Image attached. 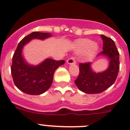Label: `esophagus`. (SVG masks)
Instances as JSON below:
<instances>
[{"label":"esophagus","mask_w":130,"mask_h":130,"mask_svg":"<svg viewBox=\"0 0 130 130\" xmlns=\"http://www.w3.org/2000/svg\"><path fill=\"white\" fill-rule=\"evenodd\" d=\"M67 63L69 64H73L76 63V59H75V57H72L70 58H69L67 60Z\"/></svg>","instance_id":"obj_1"}]
</instances>
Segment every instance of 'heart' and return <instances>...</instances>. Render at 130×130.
<instances>
[{
    "label": "heart",
    "mask_w": 130,
    "mask_h": 130,
    "mask_svg": "<svg viewBox=\"0 0 130 130\" xmlns=\"http://www.w3.org/2000/svg\"><path fill=\"white\" fill-rule=\"evenodd\" d=\"M77 51L79 53H83L88 51L86 54V57L89 58L92 56L96 47L95 43L88 39H81L76 42Z\"/></svg>",
    "instance_id": "heart-1"
}]
</instances>
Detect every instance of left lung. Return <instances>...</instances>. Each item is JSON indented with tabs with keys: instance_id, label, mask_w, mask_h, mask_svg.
<instances>
[{
	"instance_id": "8db88e82",
	"label": "left lung",
	"mask_w": 130,
	"mask_h": 130,
	"mask_svg": "<svg viewBox=\"0 0 130 130\" xmlns=\"http://www.w3.org/2000/svg\"><path fill=\"white\" fill-rule=\"evenodd\" d=\"M104 41L103 51L98 55H105L110 60L109 66L102 73L93 72L90 62L79 63V73L75 83L79 90L87 94H99L111 87L117 79L120 68L119 52L114 41L101 34Z\"/></svg>"
}]
</instances>
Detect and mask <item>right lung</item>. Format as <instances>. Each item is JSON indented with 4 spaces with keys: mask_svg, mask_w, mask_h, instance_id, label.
Returning <instances> with one entry per match:
<instances>
[{
    "mask_svg": "<svg viewBox=\"0 0 130 130\" xmlns=\"http://www.w3.org/2000/svg\"><path fill=\"white\" fill-rule=\"evenodd\" d=\"M49 33L33 32L21 40L12 58L11 73L15 85L23 92L30 95H40L50 88L53 74L57 68L64 64L63 60H55L47 58L37 66H30L21 56L23 46L34 38L43 39L50 37Z\"/></svg>",
    "mask_w": 130,
    "mask_h": 130,
    "instance_id": "1",
    "label": "right lung"
}]
</instances>
